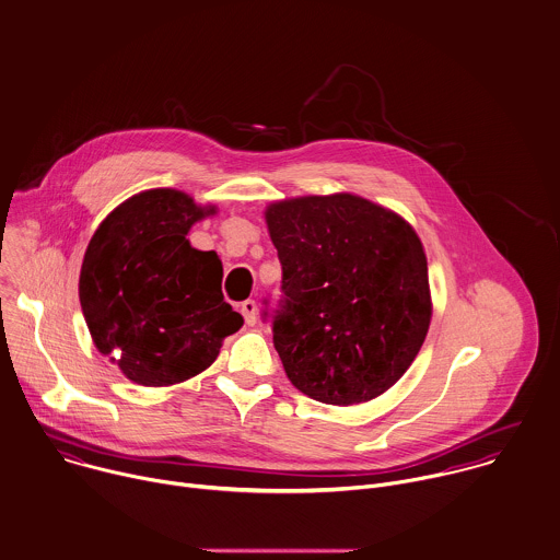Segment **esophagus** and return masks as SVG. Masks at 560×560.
Masks as SVG:
<instances>
[{
    "instance_id": "34e87169",
    "label": "esophagus",
    "mask_w": 560,
    "mask_h": 560,
    "mask_svg": "<svg viewBox=\"0 0 560 560\" xmlns=\"http://www.w3.org/2000/svg\"><path fill=\"white\" fill-rule=\"evenodd\" d=\"M241 315L247 325H254L256 323V315H258V308H256V302L254 300H245L241 302Z\"/></svg>"
}]
</instances>
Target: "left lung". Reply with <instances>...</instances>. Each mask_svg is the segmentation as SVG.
I'll return each mask as SVG.
<instances>
[{
	"instance_id": "left-lung-1",
	"label": "left lung",
	"mask_w": 560,
	"mask_h": 560,
	"mask_svg": "<svg viewBox=\"0 0 560 560\" xmlns=\"http://www.w3.org/2000/svg\"><path fill=\"white\" fill-rule=\"evenodd\" d=\"M265 220L284 293L273 347L291 384L327 405L384 395L411 366L433 313L416 231L353 194L278 200Z\"/></svg>"
}]
</instances>
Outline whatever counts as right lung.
<instances>
[{
  "label": "right lung",
  "mask_w": 560,
  "mask_h": 560,
  "mask_svg": "<svg viewBox=\"0 0 560 560\" xmlns=\"http://www.w3.org/2000/svg\"><path fill=\"white\" fill-rule=\"evenodd\" d=\"M213 213L185 191L147 189L118 205L88 243L80 302L90 336L140 386L202 373L243 325L224 302L220 256L187 241Z\"/></svg>",
  "instance_id": "right-lung-1"
}]
</instances>
